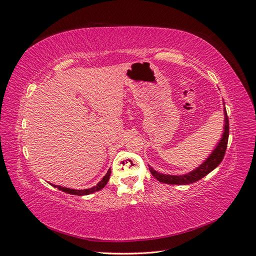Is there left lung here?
<instances>
[{
  "label": "left lung",
  "instance_id": "1",
  "mask_svg": "<svg viewBox=\"0 0 256 256\" xmlns=\"http://www.w3.org/2000/svg\"><path fill=\"white\" fill-rule=\"evenodd\" d=\"M224 105V103H223ZM224 128H223V133L221 136V140H218L216 148L210 153L209 156L204 160V162L198 166L194 168L193 170L188 172L184 174H163L156 172L153 167L149 165L150 172L152 176L154 177L160 182H163V184H177V186H186L193 184L200 180L202 177H205L206 174L212 172L216 167L218 166L222 162L224 158L226 147H228V133H230V124H228V114H226V109L224 105Z\"/></svg>",
  "mask_w": 256,
  "mask_h": 256
}]
</instances>
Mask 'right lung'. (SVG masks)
<instances>
[{
	"mask_svg": "<svg viewBox=\"0 0 256 256\" xmlns=\"http://www.w3.org/2000/svg\"><path fill=\"white\" fill-rule=\"evenodd\" d=\"M110 172L112 170H108L107 174H105V176L103 177V179H102L98 184L96 186H94L90 188H84V190H75V188H65V186H56V184H51L54 188H58L60 190V191L62 192H65L68 194H72V195H78V196H82V195H89V194H92L94 192H98L100 191V190L103 188L106 184L107 182L109 180V178H110Z\"/></svg>",
	"mask_w": 256,
	"mask_h": 256,
	"instance_id": "obj_1",
	"label": "right lung"
}]
</instances>
